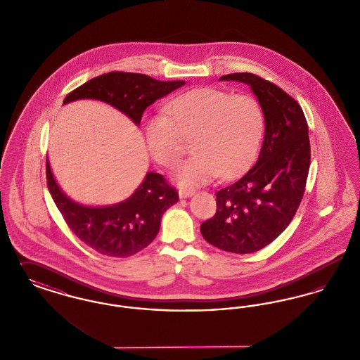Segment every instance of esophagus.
<instances>
[{"label":"esophagus","mask_w":360,"mask_h":360,"mask_svg":"<svg viewBox=\"0 0 360 360\" xmlns=\"http://www.w3.org/2000/svg\"><path fill=\"white\" fill-rule=\"evenodd\" d=\"M178 194H179V198H188V197L194 195V191L193 190H186V188H181L178 191Z\"/></svg>","instance_id":"34e87169"}]
</instances>
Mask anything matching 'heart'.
<instances>
[{
    "label": "heart",
    "mask_w": 360,
    "mask_h": 360,
    "mask_svg": "<svg viewBox=\"0 0 360 360\" xmlns=\"http://www.w3.org/2000/svg\"><path fill=\"white\" fill-rule=\"evenodd\" d=\"M166 110L170 118L156 115L147 121L146 141L155 160L170 167L184 154V139L194 140V156L172 174L181 188L202 186L219 174L235 178L254 163L264 132V115L254 97L201 87L178 96Z\"/></svg>",
    "instance_id": "1"
}]
</instances>
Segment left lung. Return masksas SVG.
Returning a JSON list of instances; mask_svg holds the SVG:
<instances>
[{
	"label": "left lung",
	"instance_id": "1",
	"mask_svg": "<svg viewBox=\"0 0 360 360\" xmlns=\"http://www.w3.org/2000/svg\"><path fill=\"white\" fill-rule=\"evenodd\" d=\"M219 81L250 86L264 115V137L255 166L216 193V214L201 224L204 239L228 252L251 254L276 239L302 200L310 165L308 122L281 87L251 72Z\"/></svg>",
	"mask_w": 360,
	"mask_h": 360
}]
</instances>
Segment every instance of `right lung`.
<instances>
[{
  "instance_id": "add662e5",
  "label": "right lung",
  "mask_w": 360,
  "mask_h": 360,
  "mask_svg": "<svg viewBox=\"0 0 360 360\" xmlns=\"http://www.w3.org/2000/svg\"><path fill=\"white\" fill-rule=\"evenodd\" d=\"M184 85V81L162 82L144 74L113 71L72 90L63 105L78 100L103 101L139 127L143 112L151 103ZM47 185L70 229L86 245L106 257H131L146 248L156 238L163 213L179 200L163 175L154 172L146 174L127 200L113 205H85L71 200L56 182L49 160Z\"/></svg>"
}]
</instances>
